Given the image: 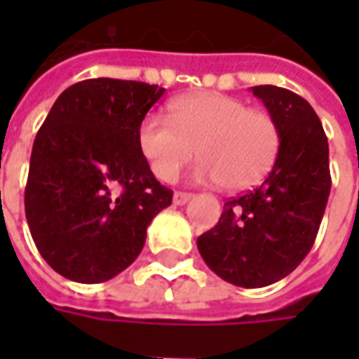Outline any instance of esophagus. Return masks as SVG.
Segmentation results:
<instances>
[{
  "label": "esophagus",
  "instance_id": "esophagus-1",
  "mask_svg": "<svg viewBox=\"0 0 359 359\" xmlns=\"http://www.w3.org/2000/svg\"><path fill=\"white\" fill-rule=\"evenodd\" d=\"M190 200H192V194H188V192H175L172 194V203L175 205H184Z\"/></svg>",
  "mask_w": 359,
  "mask_h": 359
}]
</instances>
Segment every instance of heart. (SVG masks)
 Returning a JSON list of instances; mask_svg holds the SVG:
<instances>
[{"instance_id": "b5f03b06", "label": "heart", "mask_w": 359, "mask_h": 359, "mask_svg": "<svg viewBox=\"0 0 359 359\" xmlns=\"http://www.w3.org/2000/svg\"><path fill=\"white\" fill-rule=\"evenodd\" d=\"M138 144L157 179L171 182L196 156L200 180L246 190L265 179L278 154V126L269 113L225 94H192L169 105V118L148 115Z\"/></svg>"}]
</instances>
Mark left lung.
<instances>
[{
	"label": "left lung",
	"instance_id": "left-lung-1",
	"mask_svg": "<svg viewBox=\"0 0 359 359\" xmlns=\"http://www.w3.org/2000/svg\"><path fill=\"white\" fill-rule=\"evenodd\" d=\"M278 126V154L267 179L229 200L219 223L198 238L203 262L242 288H262L290 275L308 256L329 192V142L313 107L278 86H254Z\"/></svg>",
	"mask_w": 359,
	"mask_h": 359
}]
</instances>
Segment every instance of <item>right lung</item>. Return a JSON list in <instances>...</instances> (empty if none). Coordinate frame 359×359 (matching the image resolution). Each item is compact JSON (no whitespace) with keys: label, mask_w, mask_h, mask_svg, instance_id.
<instances>
[{"label":"right lung","mask_w":359,"mask_h":359,"mask_svg":"<svg viewBox=\"0 0 359 359\" xmlns=\"http://www.w3.org/2000/svg\"><path fill=\"white\" fill-rule=\"evenodd\" d=\"M165 88L90 79L59 95L36 134L25 211L51 269L95 285L138 257L172 192L149 171L138 130Z\"/></svg>","instance_id":"right-lung-1"}]
</instances>
